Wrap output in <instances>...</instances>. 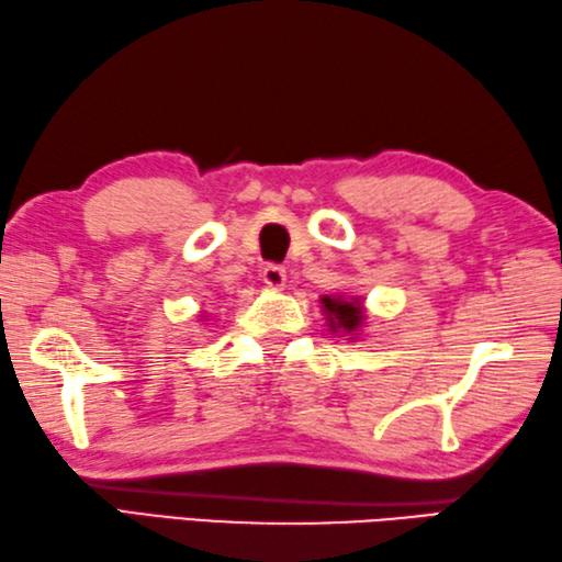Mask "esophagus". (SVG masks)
<instances>
[{
	"label": "esophagus",
	"mask_w": 562,
	"mask_h": 562,
	"mask_svg": "<svg viewBox=\"0 0 562 562\" xmlns=\"http://www.w3.org/2000/svg\"><path fill=\"white\" fill-rule=\"evenodd\" d=\"M261 279L269 285V289H283L285 285V269L279 265H267L265 273H261Z\"/></svg>",
	"instance_id": "34e87169"
}]
</instances>
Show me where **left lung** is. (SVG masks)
Listing matches in <instances>:
<instances>
[{"instance_id":"1","label":"left lung","mask_w":562,"mask_h":562,"mask_svg":"<svg viewBox=\"0 0 562 562\" xmlns=\"http://www.w3.org/2000/svg\"><path fill=\"white\" fill-rule=\"evenodd\" d=\"M319 303H323V313L327 315V323H329L331 331H347V335H357V331L361 329L366 315H363L359 297L345 301L341 295H337V297L323 295L319 297Z\"/></svg>"}]
</instances>
